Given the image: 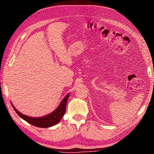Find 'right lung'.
Returning a JSON list of instances; mask_svg holds the SVG:
<instances>
[{
    "label": "right lung",
    "instance_id": "obj_1",
    "mask_svg": "<svg viewBox=\"0 0 154 154\" xmlns=\"http://www.w3.org/2000/svg\"><path fill=\"white\" fill-rule=\"evenodd\" d=\"M69 95L70 93L68 94L62 99V100L61 101V103L59 105V106L53 112L47 115V116L40 117V118H32V117L25 116V115L21 113L20 112L18 111L13 105L12 106L18 116H19L21 118L24 119L26 122H28L29 124L36 127L49 128L58 124V122L61 120L62 118H63L65 111H66V103Z\"/></svg>",
    "mask_w": 154,
    "mask_h": 154
}]
</instances>
